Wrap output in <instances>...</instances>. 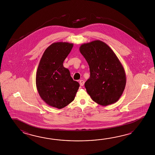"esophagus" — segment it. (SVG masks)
<instances>
[{
	"instance_id": "obj_1",
	"label": "esophagus",
	"mask_w": 155,
	"mask_h": 155,
	"mask_svg": "<svg viewBox=\"0 0 155 155\" xmlns=\"http://www.w3.org/2000/svg\"><path fill=\"white\" fill-rule=\"evenodd\" d=\"M79 83H80V86H84V83H85V82H84V81L83 80H80L79 81Z\"/></svg>"
}]
</instances>
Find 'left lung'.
<instances>
[{
  "label": "left lung",
  "instance_id": "obj_1",
  "mask_svg": "<svg viewBox=\"0 0 155 155\" xmlns=\"http://www.w3.org/2000/svg\"><path fill=\"white\" fill-rule=\"evenodd\" d=\"M79 50L89 64L86 91L94 101L107 106L117 102L126 83L125 71L115 53L99 40L82 44Z\"/></svg>",
  "mask_w": 155,
  "mask_h": 155
}]
</instances>
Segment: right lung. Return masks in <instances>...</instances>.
<instances>
[{
  "mask_svg": "<svg viewBox=\"0 0 155 155\" xmlns=\"http://www.w3.org/2000/svg\"><path fill=\"white\" fill-rule=\"evenodd\" d=\"M73 43L57 42L48 46L40 61L36 86L40 96L48 105L61 109L75 99L79 82L74 81L64 61L73 48Z\"/></svg>",
  "mask_w": 155,
  "mask_h": 155,
  "instance_id": "1",
  "label": "right lung"
}]
</instances>
